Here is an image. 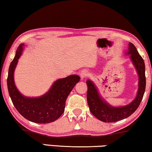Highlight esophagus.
Here are the masks:
<instances>
[{
    "label": "esophagus",
    "mask_w": 152,
    "mask_h": 152,
    "mask_svg": "<svg viewBox=\"0 0 152 152\" xmlns=\"http://www.w3.org/2000/svg\"><path fill=\"white\" fill-rule=\"evenodd\" d=\"M87 75H88V72L85 70H81L80 72V75L81 79H82V80H83L84 78H85L87 76Z\"/></svg>",
    "instance_id": "obj_1"
}]
</instances>
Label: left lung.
I'll list each match as a JSON object with an SVG mask.
<instances>
[{
	"instance_id": "8db88e82",
	"label": "left lung",
	"mask_w": 152,
	"mask_h": 152,
	"mask_svg": "<svg viewBox=\"0 0 152 152\" xmlns=\"http://www.w3.org/2000/svg\"><path fill=\"white\" fill-rule=\"evenodd\" d=\"M125 54L130 55L132 64L138 75L137 95L135 99L129 104L119 107L111 105L100 95L97 87L91 80H87L86 82L88 86L86 97L90 111L98 119L103 122L112 123L129 117L139 107L145 94L146 78L145 65L143 58L139 54L136 47L131 42H129L128 51Z\"/></svg>"
}]
</instances>
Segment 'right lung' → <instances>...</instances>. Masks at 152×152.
I'll return each instance as SVG.
<instances>
[{
  "label": "right lung",
  "instance_id": "1",
  "mask_svg": "<svg viewBox=\"0 0 152 152\" xmlns=\"http://www.w3.org/2000/svg\"><path fill=\"white\" fill-rule=\"evenodd\" d=\"M24 43L19 45L13 61L9 67L7 89L13 105L25 119L38 124L56 121L65 110L66 100L72 88L80 82V76L72 75L55 81L50 90L39 97H27L17 89L14 80V72L22 54Z\"/></svg>",
  "mask_w": 152,
  "mask_h": 152
}]
</instances>
